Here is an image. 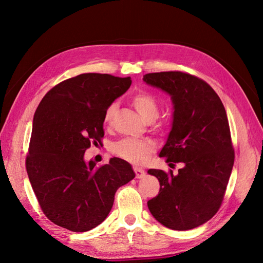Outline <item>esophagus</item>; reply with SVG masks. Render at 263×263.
Segmentation results:
<instances>
[{
	"mask_svg": "<svg viewBox=\"0 0 263 263\" xmlns=\"http://www.w3.org/2000/svg\"><path fill=\"white\" fill-rule=\"evenodd\" d=\"M134 171H135V173H136V178H137V179L144 178V177H145V174H146V172H145L144 170L140 169V168H137V166H135V168H134Z\"/></svg>",
	"mask_w": 263,
	"mask_h": 263,
	"instance_id": "obj_1",
	"label": "esophagus"
}]
</instances>
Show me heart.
<instances>
[{"instance_id": "obj_1", "label": "heart", "mask_w": 263, "mask_h": 263, "mask_svg": "<svg viewBox=\"0 0 263 263\" xmlns=\"http://www.w3.org/2000/svg\"><path fill=\"white\" fill-rule=\"evenodd\" d=\"M132 103L137 112L141 115L145 121L155 119L159 114L158 103L154 97L146 92H138L132 98ZM116 104L110 103L103 114V123L109 124L115 113ZM153 144L148 141L135 140V139H123L116 142L113 146V153L119 158L133 163H144L149 156L153 153Z\"/></svg>"}]
</instances>
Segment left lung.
Listing matches in <instances>:
<instances>
[{
  "label": "left lung",
  "mask_w": 263,
  "mask_h": 263,
  "mask_svg": "<svg viewBox=\"0 0 263 263\" xmlns=\"http://www.w3.org/2000/svg\"><path fill=\"white\" fill-rule=\"evenodd\" d=\"M142 80L171 97L172 127L159 157H165L169 165L182 164L177 176L148 170L160 182L148 209L165 227L193 229L217 213L233 170L235 153L225 107L212 86L192 74L168 71L145 74Z\"/></svg>",
  "instance_id": "left-lung-1"
}]
</instances>
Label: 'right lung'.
<instances>
[{"instance_id": "1", "label": "right lung", "mask_w": 263, "mask_h": 263, "mask_svg": "<svg viewBox=\"0 0 263 263\" xmlns=\"http://www.w3.org/2000/svg\"><path fill=\"white\" fill-rule=\"evenodd\" d=\"M132 84L130 77L83 73L53 86L36 109L26 170L39 205L53 224L76 233L109 214L118 187L135 178L121 158L97 166L84 161L104 136L103 114Z\"/></svg>"}]
</instances>
